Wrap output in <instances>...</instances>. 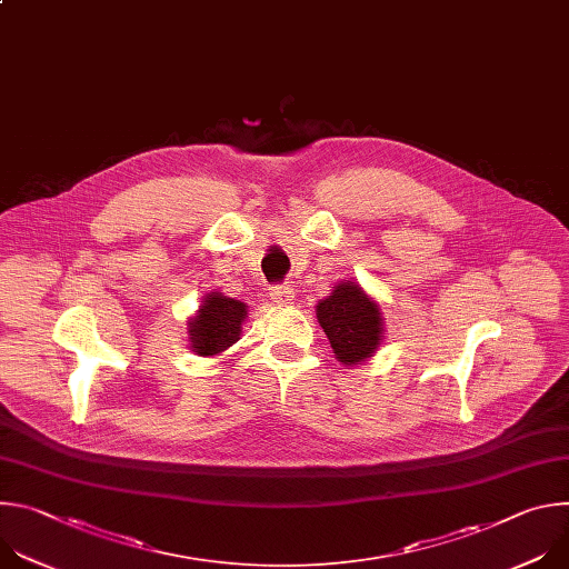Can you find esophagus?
Returning <instances> with one entry per match:
<instances>
[{
  "label": "esophagus",
  "mask_w": 569,
  "mask_h": 569,
  "mask_svg": "<svg viewBox=\"0 0 569 569\" xmlns=\"http://www.w3.org/2000/svg\"><path fill=\"white\" fill-rule=\"evenodd\" d=\"M270 297H272V301L279 303V306H290V303L295 301V290H292L290 286H274V288L270 290Z\"/></svg>",
  "instance_id": "34e87169"
}]
</instances>
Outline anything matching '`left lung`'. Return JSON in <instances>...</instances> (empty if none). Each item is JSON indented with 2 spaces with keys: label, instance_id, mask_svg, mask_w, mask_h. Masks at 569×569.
Wrapping results in <instances>:
<instances>
[{
  "label": "left lung",
  "instance_id": "left-lung-1",
  "mask_svg": "<svg viewBox=\"0 0 569 569\" xmlns=\"http://www.w3.org/2000/svg\"><path fill=\"white\" fill-rule=\"evenodd\" d=\"M317 321L347 367L371 358L385 338L380 306L353 281H340L317 303Z\"/></svg>",
  "mask_w": 569,
  "mask_h": 569
}]
</instances>
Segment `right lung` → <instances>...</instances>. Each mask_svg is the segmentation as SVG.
<instances>
[{"label":"right lung","instance_id":"obj_1","mask_svg":"<svg viewBox=\"0 0 569 569\" xmlns=\"http://www.w3.org/2000/svg\"><path fill=\"white\" fill-rule=\"evenodd\" d=\"M246 317L248 306L242 301L224 297L222 292L204 295L200 310L189 319L191 351L202 358L227 351L240 340Z\"/></svg>","mask_w":569,"mask_h":569}]
</instances>
